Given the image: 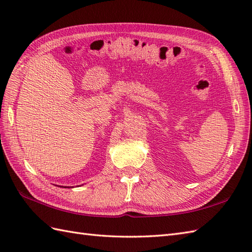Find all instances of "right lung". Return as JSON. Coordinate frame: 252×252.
Masks as SVG:
<instances>
[{"label":"right lung","instance_id":"obj_1","mask_svg":"<svg viewBox=\"0 0 252 252\" xmlns=\"http://www.w3.org/2000/svg\"><path fill=\"white\" fill-rule=\"evenodd\" d=\"M65 189H66V187H65Z\"/></svg>","mask_w":252,"mask_h":252}]
</instances>
